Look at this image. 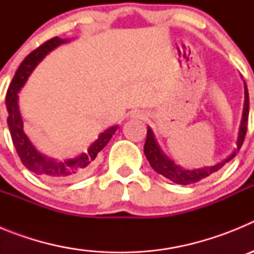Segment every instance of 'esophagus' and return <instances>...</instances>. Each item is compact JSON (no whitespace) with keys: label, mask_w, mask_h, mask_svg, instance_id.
Masks as SVG:
<instances>
[{"label":"esophagus","mask_w":254,"mask_h":254,"mask_svg":"<svg viewBox=\"0 0 254 254\" xmlns=\"http://www.w3.org/2000/svg\"><path fill=\"white\" fill-rule=\"evenodd\" d=\"M136 114H137L138 118H142V120H143V118H145V117H146V114L143 113V112H137V113H136Z\"/></svg>","instance_id":"esophagus-1"}]
</instances>
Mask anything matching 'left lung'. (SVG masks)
Listing matches in <instances>:
<instances>
[{"mask_svg":"<svg viewBox=\"0 0 254 254\" xmlns=\"http://www.w3.org/2000/svg\"><path fill=\"white\" fill-rule=\"evenodd\" d=\"M244 94H246V99H244V111H243V120H242L241 125V131H239V137H238V147L237 150L239 151L243 145L244 137H246L247 128H248V116H250V95H248V89H247V85L244 82ZM143 152L146 155L147 160H149L150 165L152 167V169L156 173L164 176L165 178L170 179L174 183H178L182 186L192 185V183H196V182L202 181L206 177L211 176L212 173L217 172L219 169L225 165L229 160H232L235 156L237 152H233L228 159H225L221 163L216 164L214 167L208 168H202V169H196V170H185L179 168L178 165L173 163L172 160L165 156L163 154V151L160 150L159 145L156 143L154 138V134L150 128H147V137L146 142H145V146H143Z\"/></svg>","mask_w":254,"mask_h":254,"instance_id":"8db88e82","label":"left lung"}]
</instances>
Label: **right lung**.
<instances>
[{
  "mask_svg": "<svg viewBox=\"0 0 254 254\" xmlns=\"http://www.w3.org/2000/svg\"><path fill=\"white\" fill-rule=\"evenodd\" d=\"M64 42L66 40H62L58 37L52 38V39L44 42L37 49H34L30 55L26 56L25 60L22 61L17 71L15 72V76L7 89V94H6L8 129H10L13 146L16 149L20 160L30 172L47 179V181L56 182V183L72 181V179H78L86 176L93 168L98 154L104 149L105 145L111 141L117 131V126L108 128L107 131L99 134V137L96 138L95 142L91 143V146L87 149L86 152L81 154L77 158L69 159L66 161H56L46 158L35 150V147L26 137L19 107H17V93L22 87V85L25 84L30 73L33 72V69L37 67L40 61L43 60L52 49H55L56 47Z\"/></svg>",
  "mask_w": 254,
  "mask_h": 254,
  "instance_id": "right-lung-1",
  "label": "right lung"
}]
</instances>
